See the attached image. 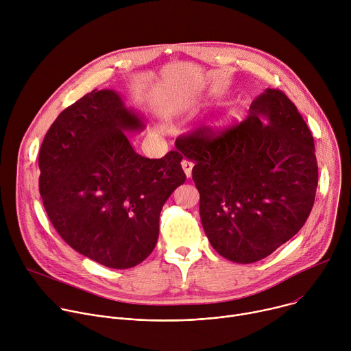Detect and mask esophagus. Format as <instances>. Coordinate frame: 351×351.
Listing matches in <instances>:
<instances>
[{
	"mask_svg": "<svg viewBox=\"0 0 351 351\" xmlns=\"http://www.w3.org/2000/svg\"><path fill=\"white\" fill-rule=\"evenodd\" d=\"M182 168H183V172L186 175V178H190L191 176V169H193V164L187 160H183L182 161Z\"/></svg>",
	"mask_w": 351,
	"mask_h": 351,
	"instance_id": "esophagus-1",
	"label": "esophagus"
}]
</instances>
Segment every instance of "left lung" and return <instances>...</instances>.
<instances>
[{"label":"left lung","instance_id":"left-lung-1","mask_svg":"<svg viewBox=\"0 0 351 351\" xmlns=\"http://www.w3.org/2000/svg\"><path fill=\"white\" fill-rule=\"evenodd\" d=\"M248 118L226 130L202 128L176 140L195 162L199 217L215 252L257 263L306 223L315 199L314 137L287 95L267 88Z\"/></svg>","mask_w":351,"mask_h":351}]
</instances>
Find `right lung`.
I'll return each instance as SVG.
<instances>
[{
	"label": "right lung",
	"instance_id": "right-lung-1",
	"mask_svg": "<svg viewBox=\"0 0 351 351\" xmlns=\"http://www.w3.org/2000/svg\"><path fill=\"white\" fill-rule=\"evenodd\" d=\"M144 128L115 90L95 88L58 115L40 148L49 221L77 253L108 268H132L152 254L161 210L186 180L182 154L149 160L134 152L126 133Z\"/></svg>",
	"mask_w": 351,
	"mask_h": 351
}]
</instances>
